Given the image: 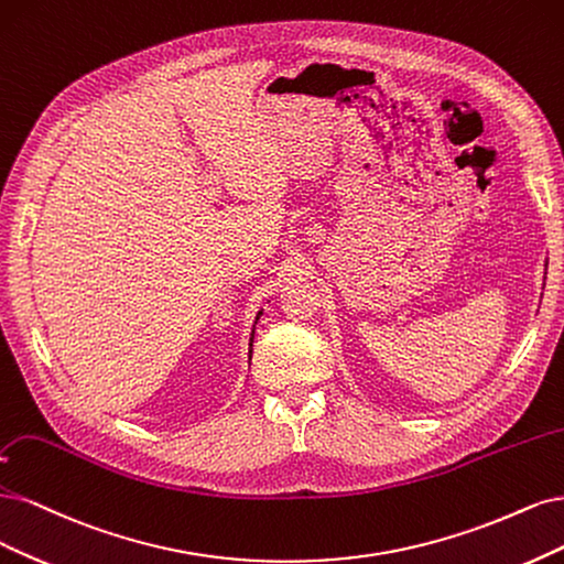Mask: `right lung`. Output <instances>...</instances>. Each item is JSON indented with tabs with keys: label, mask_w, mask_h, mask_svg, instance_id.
<instances>
[{
	"label": "right lung",
	"mask_w": 564,
	"mask_h": 564,
	"mask_svg": "<svg viewBox=\"0 0 564 564\" xmlns=\"http://www.w3.org/2000/svg\"><path fill=\"white\" fill-rule=\"evenodd\" d=\"M258 316H260V314H258Z\"/></svg>",
	"instance_id": "right-lung-1"
}]
</instances>
